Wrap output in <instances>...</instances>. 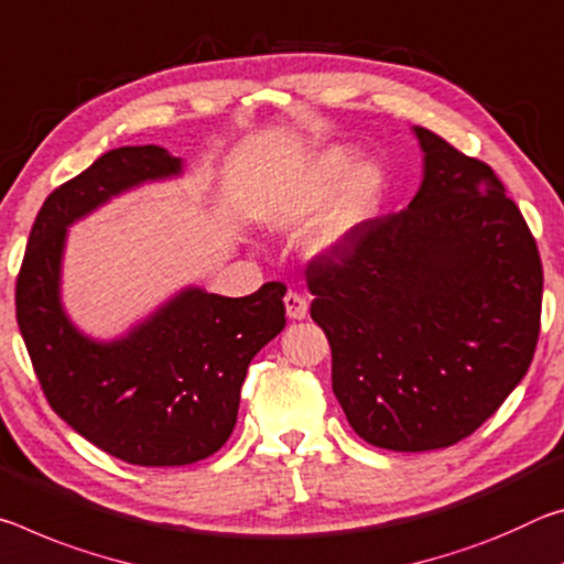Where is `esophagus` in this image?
Wrapping results in <instances>:
<instances>
[{
  "label": "esophagus",
  "instance_id": "1",
  "mask_svg": "<svg viewBox=\"0 0 564 564\" xmlns=\"http://www.w3.org/2000/svg\"><path fill=\"white\" fill-rule=\"evenodd\" d=\"M284 310H288L290 319H304V317H307L310 304H307V300L302 297V294L288 292V294H284Z\"/></svg>",
  "mask_w": 564,
  "mask_h": 564
}]
</instances>
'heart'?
Masks as SVG:
<instances>
[{
	"label": "heart",
	"instance_id": "b5f03b06",
	"mask_svg": "<svg viewBox=\"0 0 564 564\" xmlns=\"http://www.w3.org/2000/svg\"><path fill=\"white\" fill-rule=\"evenodd\" d=\"M332 194L336 197L332 198ZM380 197L382 177L375 164H355V154L345 147H329L272 202L270 221L282 232H302L332 198L330 207L324 208L326 215L319 218L312 232V245L317 252H329V249L343 247L362 229L380 205Z\"/></svg>",
	"mask_w": 564,
	"mask_h": 564
}]
</instances>
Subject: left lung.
Listing matches in <instances>:
<instances>
[{
    "mask_svg": "<svg viewBox=\"0 0 564 564\" xmlns=\"http://www.w3.org/2000/svg\"><path fill=\"white\" fill-rule=\"evenodd\" d=\"M422 184L307 267L332 390L369 445L449 447L492 417L532 362L542 262L485 162L424 127Z\"/></svg>",
    "mask_w": 564,
    "mask_h": 564,
    "instance_id": "obj_1",
    "label": "left lung"
}]
</instances>
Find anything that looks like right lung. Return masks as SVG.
<instances>
[{
	"label": "right lung",
	"instance_id": "obj_1",
	"mask_svg": "<svg viewBox=\"0 0 564 564\" xmlns=\"http://www.w3.org/2000/svg\"><path fill=\"white\" fill-rule=\"evenodd\" d=\"M164 147H119L54 189L36 215L17 276V322L52 410L107 455L142 467L199 463L232 435L247 367L284 329V292L247 297L182 288L122 337L95 339L62 304L74 221L112 197L180 177Z\"/></svg>",
	"mask_w": 564,
	"mask_h": 564
}]
</instances>
